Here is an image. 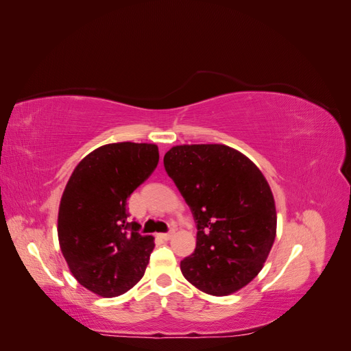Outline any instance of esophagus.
<instances>
[{"instance_id": "obj_1", "label": "esophagus", "mask_w": 351, "mask_h": 351, "mask_svg": "<svg viewBox=\"0 0 351 351\" xmlns=\"http://www.w3.org/2000/svg\"><path fill=\"white\" fill-rule=\"evenodd\" d=\"M159 236H161V239H164V240H169V239H171V236H173V231L162 232V234H159Z\"/></svg>"}]
</instances>
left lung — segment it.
<instances>
[{
  "label": "left lung",
  "instance_id": "8db88e82",
  "mask_svg": "<svg viewBox=\"0 0 351 351\" xmlns=\"http://www.w3.org/2000/svg\"><path fill=\"white\" fill-rule=\"evenodd\" d=\"M167 174L192 210L196 249L180 262L200 291L228 295L261 272L277 232L271 187L247 156L226 145L174 146Z\"/></svg>",
  "mask_w": 351,
  "mask_h": 351
}]
</instances>
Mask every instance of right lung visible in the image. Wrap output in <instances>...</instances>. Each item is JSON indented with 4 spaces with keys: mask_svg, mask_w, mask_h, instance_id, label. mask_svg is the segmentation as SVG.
<instances>
[{
    "mask_svg": "<svg viewBox=\"0 0 351 351\" xmlns=\"http://www.w3.org/2000/svg\"><path fill=\"white\" fill-rule=\"evenodd\" d=\"M159 161L151 143H110L84 156L69 180L58 210V240L83 287L115 297L139 282L155 247L152 236L129 222L127 197Z\"/></svg>",
    "mask_w": 351,
    "mask_h": 351,
    "instance_id": "obj_1",
    "label": "right lung"
}]
</instances>
